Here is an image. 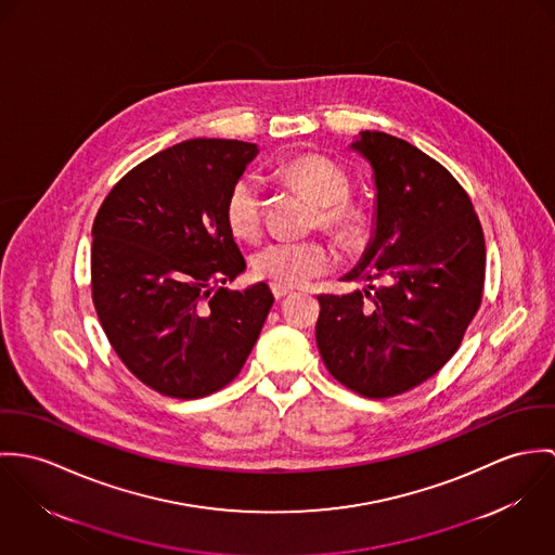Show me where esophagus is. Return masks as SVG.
I'll list each match as a JSON object with an SVG mask.
<instances>
[{
  "label": "esophagus",
  "mask_w": 555,
  "mask_h": 555,
  "mask_svg": "<svg viewBox=\"0 0 555 555\" xmlns=\"http://www.w3.org/2000/svg\"><path fill=\"white\" fill-rule=\"evenodd\" d=\"M270 287H272V294H274V298H276V300H283L285 296H292V294H294V289H292V287H287V285L272 283Z\"/></svg>",
  "instance_id": "34e87169"
}]
</instances>
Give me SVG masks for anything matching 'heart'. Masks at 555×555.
<instances>
[{"label":"heart","instance_id":"1","mask_svg":"<svg viewBox=\"0 0 555 555\" xmlns=\"http://www.w3.org/2000/svg\"><path fill=\"white\" fill-rule=\"evenodd\" d=\"M279 175L317 206V221L325 232L345 245L360 243L366 219L360 208L347 202L351 181L338 164L321 155H305L283 164ZM223 215L236 238H257L261 230V189L257 179L243 177L232 185ZM332 263V248L319 241H274L259 248L253 257L255 274L279 285H305L327 272Z\"/></svg>","mask_w":555,"mask_h":555}]
</instances>
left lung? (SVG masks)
<instances>
[{
  "label": "left lung",
  "mask_w": 555,
  "mask_h": 555,
  "mask_svg": "<svg viewBox=\"0 0 555 555\" xmlns=\"http://www.w3.org/2000/svg\"><path fill=\"white\" fill-rule=\"evenodd\" d=\"M351 151L369 162L376 195L369 247L343 281L369 285L319 296L314 336L336 380L389 398L457 351L481 305L486 241L466 191L424 151L383 131H360Z\"/></svg>",
  "instance_id": "8db88e82"
}]
</instances>
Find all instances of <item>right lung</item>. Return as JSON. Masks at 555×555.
<instances>
[{"label":"right lung","mask_w":555,"mask_h":555,"mask_svg":"<svg viewBox=\"0 0 555 555\" xmlns=\"http://www.w3.org/2000/svg\"><path fill=\"white\" fill-rule=\"evenodd\" d=\"M259 149L186 140L113 186L93 221L91 289L100 323L127 370L151 389L204 398L238 376L274 296L234 281L247 261L223 215Z\"/></svg>","instance_id":"1"}]
</instances>
